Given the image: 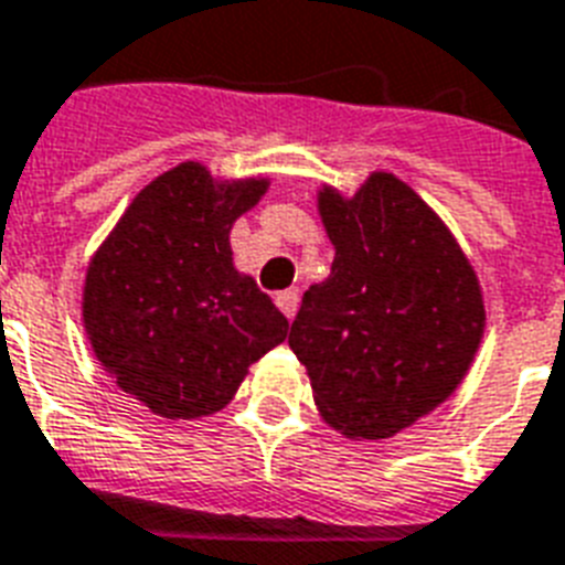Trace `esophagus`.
<instances>
[{"mask_svg": "<svg viewBox=\"0 0 565 565\" xmlns=\"http://www.w3.org/2000/svg\"><path fill=\"white\" fill-rule=\"evenodd\" d=\"M275 305H278V310H281L284 317L292 319L296 317V310H299V290H284L275 296Z\"/></svg>", "mask_w": 565, "mask_h": 565, "instance_id": "obj_1", "label": "esophagus"}]
</instances>
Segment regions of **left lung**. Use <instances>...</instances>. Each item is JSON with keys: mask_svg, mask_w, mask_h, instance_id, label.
<instances>
[{"mask_svg": "<svg viewBox=\"0 0 565 565\" xmlns=\"http://www.w3.org/2000/svg\"><path fill=\"white\" fill-rule=\"evenodd\" d=\"M319 213L337 255L287 343L328 425L386 439L463 381L483 334L478 278L437 213L386 172L354 199L319 193Z\"/></svg>", "mask_w": 565, "mask_h": 565, "instance_id": "obj_1", "label": "left lung"}]
</instances>
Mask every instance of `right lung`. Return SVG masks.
<instances>
[{
  "label": "right lung",
  "instance_id": "right-lung-1",
  "mask_svg": "<svg viewBox=\"0 0 565 565\" xmlns=\"http://www.w3.org/2000/svg\"><path fill=\"white\" fill-rule=\"evenodd\" d=\"M264 190L255 179L216 184L199 163H181L140 190L90 260L93 352L158 416L225 407L248 363L287 337V317L231 260V225Z\"/></svg>",
  "mask_w": 565,
  "mask_h": 565
}]
</instances>
